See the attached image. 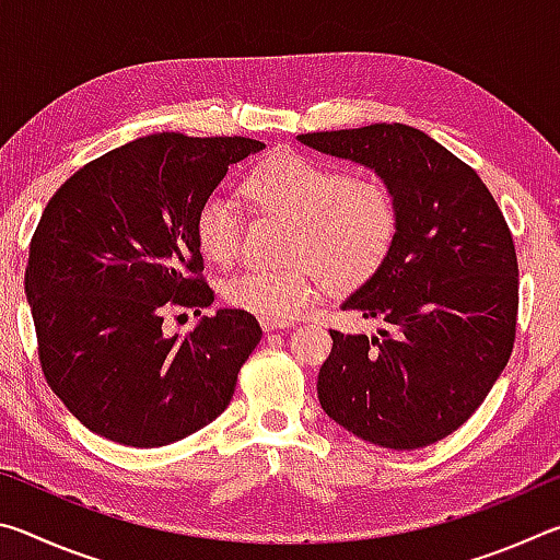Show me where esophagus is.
Returning <instances> with one entry per match:
<instances>
[{
    "label": "esophagus",
    "instance_id": "34e87169",
    "mask_svg": "<svg viewBox=\"0 0 560 560\" xmlns=\"http://www.w3.org/2000/svg\"><path fill=\"white\" fill-rule=\"evenodd\" d=\"M259 324H261V328H264V330H267V334H269V330H283V328H291V320H279V318H261Z\"/></svg>",
    "mask_w": 560,
    "mask_h": 560
}]
</instances>
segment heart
<instances>
[{
	"instance_id": "1",
	"label": "heart",
	"mask_w": 560,
	"mask_h": 560,
	"mask_svg": "<svg viewBox=\"0 0 560 560\" xmlns=\"http://www.w3.org/2000/svg\"><path fill=\"white\" fill-rule=\"evenodd\" d=\"M244 195L261 210L289 217L283 269H246L224 283L230 306L261 318H291L314 306L328 281L353 289L383 267L397 234V205L381 179L350 177L340 167L281 150L244 179ZM195 240L214 264L240 252V214L210 195L195 214Z\"/></svg>"
}]
</instances>
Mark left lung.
<instances>
[{"label": "left lung", "instance_id": "left-lung-1", "mask_svg": "<svg viewBox=\"0 0 560 560\" xmlns=\"http://www.w3.org/2000/svg\"><path fill=\"white\" fill-rule=\"evenodd\" d=\"M299 140L375 170L397 205L390 254L343 303L387 328L371 338L330 330L320 407L365 442L428 447L469 420L514 350L509 224L481 177L422 130L373 122Z\"/></svg>", "mask_w": 560, "mask_h": 560}]
</instances>
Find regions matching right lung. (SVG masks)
Masks as SVG:
<instances>
[{"label": "right lung", "instance_id": "1", "mask_svg": "<svg viewBox=\"0 0 560 560\" xmlns=\"http://www.w3.org/2000/svg\"><path fill=\"white\" fill-rule=\"evenodd\" d=\"M252 138H138L66 179L30 244V299L46 383L83 428L128 447H165L230 405L261 340L240 308L167 336L170 311L214 301L195 214Z\"/></svg>", "mask_w": 560, "mask_h": 560}]
</instances>
